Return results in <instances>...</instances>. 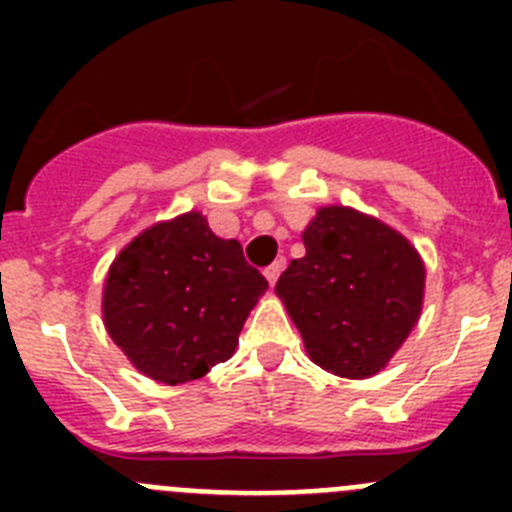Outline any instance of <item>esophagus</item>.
Returning a JSON list of instances; mask_svg holds the SVG:
<instances>
[{"instance_id":"1","label":"esophagus","mask_w":512,"mask_h":512,"mask_svg":"<svg viewBox=\"0 0 512 512\" xmlns=\"http://www.w3.org/2000/svg\"><path fill=\"white\" fill-rule=\"evenodd\" d=\"M282 269H284V261L282 259L266 266L264 274H266V279H269V284H277V279H279V274H282Z\"/></svg>"}]
</instances>
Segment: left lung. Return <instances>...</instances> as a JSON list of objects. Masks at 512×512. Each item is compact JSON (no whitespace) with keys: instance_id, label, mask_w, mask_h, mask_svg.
<instances>
[{"instance_id":"8db88e82","label":"left lung","mask_w":512,"mask_h":512,"mask_svg":"<svg viewBox=\"0 0 512 512\" xmlns=\"http://www.w3.org/2000/svg\"><path fill=\"white\" fill-rule=\"evenodd\" d=\"M305 256L277 295L307 354L338 377H372L418 323L425 269L400 233L348 207H323L302 233Z\"/></svg>"}]
</instances>
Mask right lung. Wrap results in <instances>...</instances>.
Wrapping results in <instances>:
<instances>
[{
	"instance_id": "obj_1",
	"label": "right lung",
	"mask_w": 512,
	"mask_h": 512,
	"mask_svg": "<svg viewBox=\"0 0 512 512\" xmlns=\"http://www.w3.org/2000/svg\"><path fill=\"white\" fill-rule=\"evenodd\" d=\"M266 279L200 212L158 223L122 248L104 284L112 341L156 382L184 384L228 361Z\"/></svg>"
}]
</instances>
